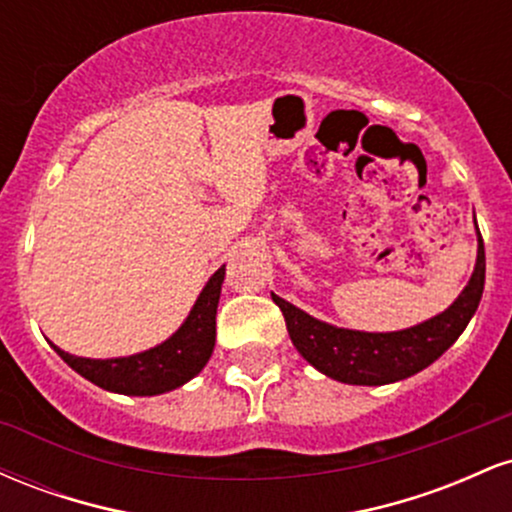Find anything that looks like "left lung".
Segmentation results:
<instances>
[{
  "instance_id": "8db88e82",
  "label": "left lung",
  "mask_w": 512,
  "mask_h": 512,
  "mask_svg": "<svg viewBox=\"0 0 512 512\" xmlns=\"http://www.w3.org/2000/svg\"><path fill=\"white\" fill-rule=\"evenodd\" d=\"M477 223V219H474ZM486 279L484 240L477 228V264L460 296L431 320L397 332H361L330 325L274 296L293 346L310 366L346 385H390L440 358L477 313Z\"/></svg>"
}]
</instances>
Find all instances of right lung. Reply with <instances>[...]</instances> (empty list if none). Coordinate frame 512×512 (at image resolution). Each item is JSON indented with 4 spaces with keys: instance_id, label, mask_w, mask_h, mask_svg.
Here are the masks:
<instances>
[{
    "instance_id": "1",
    "label": "right lung",
    "mask_w": 512,
    "mask_h": 512,
    "mask_svg": "<svg viewBox=\"0 0 512 512\" xmlns=\"http://www.w3.org/2000/svg\"><path fill=\"white\" fill-rule=\"evenodd\" d=\"M226 276V264L211 274L202 293L192 305L190 315L166 342L151 346L132 356L117 358H84L62 351L50 342L69 368L81 378L108 392L129 397H154L178 390L190 383L207 366L216 344V308H219L221 284Z\"/></svg>"
}]
</instances>
